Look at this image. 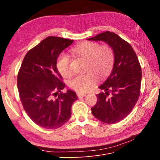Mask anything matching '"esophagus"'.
Listing matches in <instances>:
<instances>
[{"label": "esophagus", "mask_w": 160, "mask_h": 160, "mask_svg": "<svg viewBox=\"0 0 160 160\" xmlns=\"http://www.w3.org/2000/svg\"><path fill=\"white\" fill-rule=\"evenodd\" d=\"M77 96H78V98H81V97H85L86 96V93H77Z\"/></svg>", "instance_id": "1"}]
</instances>
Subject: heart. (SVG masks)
Masks as SVG:
<instances>
[{"instance_id": "b5f03b06", "label": "heart", "mask_w": 160, "mask_h": 160, "mask_svg": "<svg viewBox=\"0 0 160 160\" xmlns=\"http://www.w3.org/2000/svg\"><path fill=\"white\" fill-rule=\"evenodd\" d=\"M71 52L88 61L86 71L89 72L76 76L69 83L71 88L79 93H85L89 91L95 83L96 77L94 74L98 78L102 79L108 75L112 70L114 55L112 49L108 45L101 46L98 42L86 41L72 47ZM70 64L69 56L61 55L59 57L57 67L62 77H69L71 75Z\"/></svg>"}]
</instances>
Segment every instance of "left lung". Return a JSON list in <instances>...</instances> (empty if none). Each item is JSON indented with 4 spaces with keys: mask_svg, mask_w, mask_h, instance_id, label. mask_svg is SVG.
Returning a JSON list of instances; mask_svg holds the SVG:
<instances>
[{
    "mask_svg": "<svg viewBox=\"0 0 160 160\" xmlns=\"http://www.w3.org/2000/svg\"><path fill=\"white\" fill-rule=\"evenodd\" d=\"M88 40L103 41L113 51L112 71L99 86L104 92L96 95L98 101L91 111L101 122L114 124L126 118L137 103L141 88V66L132 47L117 34L106 31Z\"/></svg>",
    "mask_w": 160,
    "mask_h": 160,
    "instance_id": "left-lung-1",
    "label": "left lung"
}]
</instances>
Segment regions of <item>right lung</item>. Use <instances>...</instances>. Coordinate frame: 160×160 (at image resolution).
<instances>
[{
	"mask_svg": "<svg viewBox=\"0 0 160 160\" xmlns=\"http://www.w3.org/2000/svg\"><path fill=\"white\" fill-rule=\"evenodd\" d=\"M73 40L48 37L26 54L17 77L21 101L26 113L39 126L54 129L69 120L77 98L75 91L63 89L65 83L57 67L60 53Z\"/></svg>",
	"mask_w": 160,
	"mask_h": 160,
	"instance_id": "right-lung-1",
	"label": "right lung"
}]
</instances>
